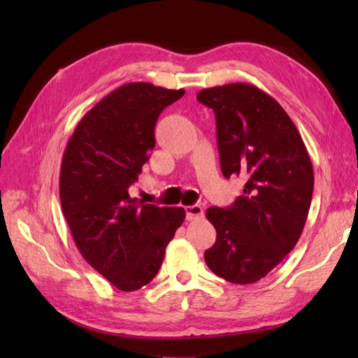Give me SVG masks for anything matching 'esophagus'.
Returning a JSON list of instances; mask_svg holds the SVG:
<instances>
[{
	"mask_svg": "<svg viewBox=\"0 0 358 358\" xmlns=\"http://www.w3.org/2000/svg\"><path fill=\"white\" fill-rule=\"evenodd\" d=\"M185 210H186V218L189 220V222L199 220L204 214V210H203V208L200 206V204H192V206H186Z\"/></svg>",
	"mask_w": 358,
	"mask_h": 358,
	"instance_id": "obj_1",
	"label": "esophagus"
}]
</instances>
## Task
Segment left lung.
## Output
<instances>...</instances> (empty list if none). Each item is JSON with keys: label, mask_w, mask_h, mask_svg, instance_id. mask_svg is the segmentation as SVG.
Here are the masks:
<instances>
[{"label": "left lung", "mask_w": 358, "mask_h": 358, "mask_svg": "<svg viewBox=\"0 0 358 358\" xmlns=\"http://www.w3.org/2000/svg\"><path fill=\"white\" fill-rule=\"evenodd\" d=\"M196 100L215 113L223 175L248 180L232 206L206 210L217 240L204 260L226 281L255 283L300 238L313 200V163L292 120L262 89L232 83L203 89Z\"/></svg>", "instance_id": "1"}]
</instances>
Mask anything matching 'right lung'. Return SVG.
Here are the masks:
<instances>
[{
	"instance_id": "add662e5",
	"label": "right lung",
	"mask_w": 358,
	"mask_h": 358,
	"mask_svg": "<svg viewBox=\"0 0 358 358\" xmlns=\"http://www.w3.org/2000/svg\"><path fill=\"white\" fill-rule=\"evenodd\" d=\"M185 89L127 83L98 101L75 127L62 162L59 200L83 258L120 291L152 281L183 224V208L132 199L129 187L155 148L154 129Z\"/></svg>"
}]
</instances>
